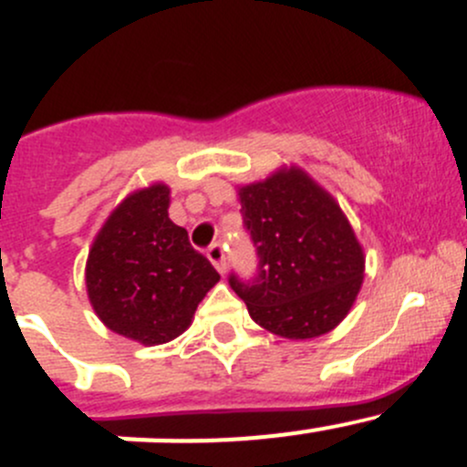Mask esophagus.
<instances>
[{
	"label": "esophagus",
	"mask_w": 467,
	"mask_h": 467,
	"mask_svg": "<svg viewBox=\"0 0 467 467\" xmlns=\"http://www.w3.org/2000/svg\"><path fill=\"white\" fill-rule=\"evenodd\" d=\"M207 260L214 264L216 271L225 273V253H223V246H221L219 242L212 244V246L207 248Z\"/></svg>",
	"instance_id": "34e87169"
}]
</instances>
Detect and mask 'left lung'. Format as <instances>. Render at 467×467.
<instances>
[{
  "mask_svg": "<svg viewBox=\"0 0 467 467\" xmlns=\"http://www.w3.org/2000/svg\"><path fill=\"white\" fill-rule=\"evenodd\" d=\"M257 248L253 282L230 275L257 325L291 341L332 332L355 305L366 255L341 205L305 169L280 167L237 187Z\"/></svg>",
  "mask_w": 467,
  "mask_h": 467,
  "instance_id": "left-lung-1",
  "label": "left lung"
}]
</instances>
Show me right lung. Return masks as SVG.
Returning <instances> with one entry per match:
<instances>
[{
	"label": "right lung",
	"instance_id": "add662e5",
	"mask_svg": "<svg viewBox=\"0 0 467 467\" xmlns=\"http://www.w3.org/2000/svg\"><path fill=\"white\" fill-rule=\"evenodd\" d=\"M171 190L150 182L121 201L89 246L86 289L99 321L142 346H162L192 325L219 273L169 219Z\"/></svg>",
	"mask_w": 467,
	"mask_h": 467
}]
</instances>
